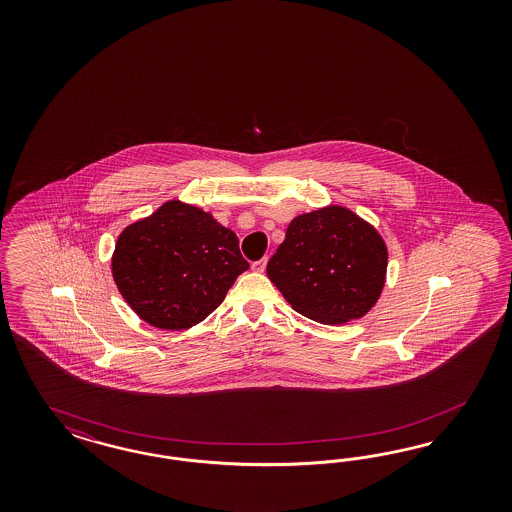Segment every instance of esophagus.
<instances>
[{
	"instance_id": "obj_1",
	"label": "esophagus",
	"mask_w": 512,
	"mask_h": 512,
	"mask_svg": "<svg viewBox=\"0 0 512 512\" xmlns=\"http://www.w3.org/2000/svg\"><path fill=\"white\" fill-rule=\"evenodd\" d=\"M266 263H268V257H263L261 261H255V263L251 264V268H253L255 272H264V268H266Z\"/></svg>"
}]
</instances>
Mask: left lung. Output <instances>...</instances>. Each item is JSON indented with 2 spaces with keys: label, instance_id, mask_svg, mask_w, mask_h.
<instances>
[{
  "label": "left lung",
  "instance_id": "left-lung-1",
  "mask_svg": "<svg viewBox=\"0 0 512 512\" xmlns=\"http://www.w3.org/2000/svg\"><path fill=\"white\" fill-rule=\"evenodd\" d=\"M383 236L353 210L328 204L296 216L266 274L293 310L323 325L364 317L387 279Z\"/></svg>",
  "mask_w": 512,
  "mask_h": 512
}]
</instances>
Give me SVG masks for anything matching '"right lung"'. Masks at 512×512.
Wrapping results in <instances>:
<instances>
[{"label": "right lung", "mask_w": 512, "mask_h": 512, "mask_svg": "<svg viewBox=\"0 0 512 512\" xmlns=\"http://www.w3.org/2000/svg\"><path fill=\"white\" fill-rule=\"evenodd\" d=\"M110 264L129 308L163 330L199 325L249 268L231 229L178 199L127 225Z\"/></svg>", "instance_id": "1"}]
</instances>
